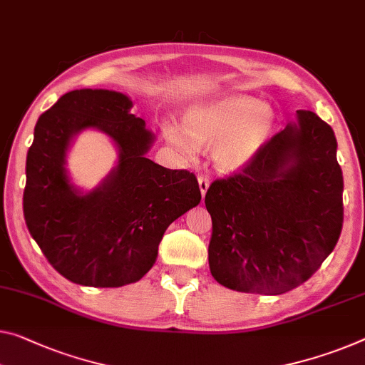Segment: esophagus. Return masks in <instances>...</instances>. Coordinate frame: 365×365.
Instances as JSON below:
<instances>
[{
  "label": "esophagus",
  "mask_w": 365,
  "mask_h": 365,
  "mask_svg": "<svg viewBox=\"0 0 365 365\" xmlns=\"http://www.w3.org/2000/svg\"><path fill=\"white\" fill-rule=\"evenodd\" d=\"M197 182H199V189H200L202 197H205V192H207V189H209V186H210V181L205 176H199L197 178Z\"/></svg>",
  "instance_id": "1"
}]
</instances>
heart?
I'll return each instance as SVG.
<instances>
[{
  "label": "heart",
  "instance_id": "1",
  "mask_svg": "<svg viewBox=\"0 0 365 365\" xmlns=\"http://www.w3.org/2000/svg\"><path fill=\"white\" fill-rule=\"evenodd\" d=\"M276 127V112L261 99L233 94L200 101L184 110L182 127L161 122V132L173 150L192 160L199 147H210L212 161L223 173L248 166L267 145Z\"/></svg>",
  "mask_w": 365,
  "mask_h": 365
}]
</instances>
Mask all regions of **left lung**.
<instances>
[{
    "mask_svg": "<svg viewBox=\"0 0 365 365\" xmlns=\"http://www.w3.org/2000/svg\"><path fill=\"white\" fill-rule=\"evenodd\" d=\"M336 150L333 128L299 110L241 173L210 184L209 266L218 284L279 295L315 274L343 228Z\"/></svg>",
    "mask_w": 365,
    "mask_h": 365,
    "instance_id": "1",
    "label": "left lung"
}]
</instances>
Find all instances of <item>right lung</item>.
Returning <instances> with one entry per match:
<instances>
[{
	"instance_id": "add662e5",
	"label": "right lung",
	"mask_w": 365,
	"mask_h": 365,
	"mask_svg": "<svg viewBox=\"0 0 365 365\" xmlns=\"http://www.w3.org/2000/svg\"><path fill=\"white\" fill-rule=\"evenodd\" d=\"M132 99L110 89H75L38 117L27 151L24 218L61 276L88 287H122L153 267L166 228L199 205L197 179L147 158L155 142ZM94 128L115 142L118 165L98 186L71 182L72 140Z\"/></svg>"
}]
</instances>
